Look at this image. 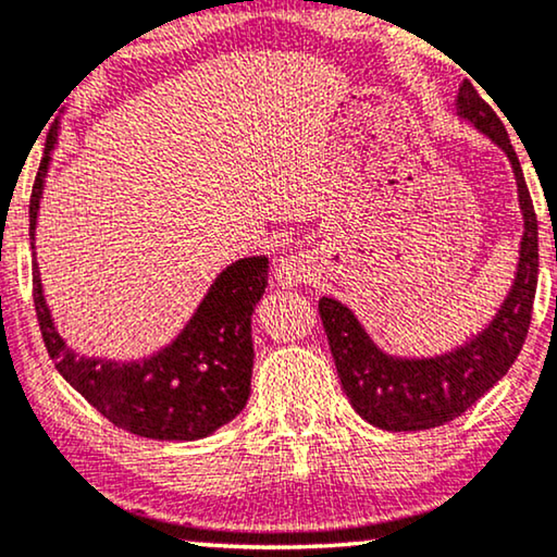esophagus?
Segmentation results:
<instances>
[{
    "instance_id": "34e87169",
    "label": "esophagus",
    "mask_w": 557,
    "mask_h": 557,
    "mask_svg": "<svg viewBox=\"0 0 557 557\" xmlns=\"http://www.w3.org/2000/svg\"><path fill=\"white\" fill-rule=\"evenodd\" d=\"M315 272H318L315 257L308 255V251H302V255H290L280 259L274 280H277L280 287H295V285L310 283V280L315 277Z\"/></svg>"
}]
</instances>
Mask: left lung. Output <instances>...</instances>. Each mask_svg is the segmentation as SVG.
Instances as JSON below:
<instances>
[{
  "label": "left lung",
  "mask_w": 557,
  "mask_h": 557,
  "mask_svg": "<svg viewBox=\"0 0 557 557\" xmlns=\"http://www.w3.org/2000/svg\"><path fill=\"white\" fill-rule=\"evenodd\" d=\"M456 114L471 122L509 158L524 219L515 285L492 323L454 351L407 359L382 351L344 302L333 298L318 300V313L348 403L374 428L392 433L438 428L463 414L509 372L530 331L540 267L537 216L520 160L502 119L481 99L471 81H463L458 88Z\"/></svg>",
  "instance_id": "obj_1"
}]
</instances>
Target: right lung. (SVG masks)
<instances>
[{
    "mask_svg": "<svg viewBox=\"0 0 557 557\" xmlns=\"http://www.w3.org/2000/svg\"><path fill=\"white\" fill-rule=\"evenodd\" d=\"M58 145L48 135L46 154L29 198V247L46 175ZM264 255L236 259L213 280L201 306L165 348L139 361H111L65 346L46 302L40 267L33 262L35 313L50 359L65 382L116 428L152 441H201L232 422L251 392V313L267 287Z\"/></svg>",
    "mask_w": 557,
    "mask_h": 557,
    "instance_id": "1",
    "label": "right lung"
}]
</instances>
